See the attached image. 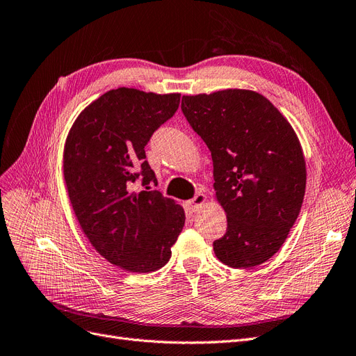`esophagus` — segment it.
I'll use <instances>...</instances> for the list:
<instances>
[{
  "instance_id": "obj_1",
  "label": "esophagus",
  "mask_w": 356,
  "mask_h": 356,
  "mask_svg": "<svg viewBox=\"0 0 356 356\" xmlns=\"http://www.w3.org/2000/svg\"><path fill=\"white\" fill-rule=\"evenodd\" d=\"M207 202H208L207 195H203V193H199V195H196L191 200L187 202V207H188V209H191V211H197V209L202 208L203 204L207 203Z\"/></svg>"
}]
</instances>
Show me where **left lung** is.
<instances>
[{
  "label": "left lung",
  "mask_w": 356,
  "mask_h": 356,
  "mask_svg": "<svg viewBox=\"0 0 356 356\" xmlns=\"http://www.w3.org/2000/svg\"><path fill=\"white\" fill-rule=\"evenodd\" d=\"M181 110L209 148L215 197L227 215L215 255L234 268L267 261L305 199L306 161L293 126L263 95L245 89L182 96Z\"/></svg>",
  "instance_id": "obj_1"
}]
</instances>
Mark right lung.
<instances>
[{"instance_id": "add662e5", "label": "right lung", "mask_w": 356, "mask_h": 356, "mask_svg": "<svg viewBox=\"0 0 356 356\" xmlns=\"http://www.w3.org/2000/svg\"><path fill=\"white\" fill-rule=\"evenodd\" d=\"M179 93L118 88L89 104L71 126L63 148V179L71 207L92 246L127 272L159 270L186 222L182 207L159 191L145 160L154 131L175 114Z\"/></svg>"}]
</instances>
